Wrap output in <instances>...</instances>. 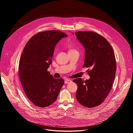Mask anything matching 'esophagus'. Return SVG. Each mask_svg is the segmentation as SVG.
Segmentation results:
<instances>
[{"label":"esophagus","mask_w":133,"mask_h":133,"mask_svg":"<svg viewBox=\"0 0 133 133\" xmlns=\"http://www.w3.org/2000/svg\"><path fill=\"white\" fill-rule=\"evenodd\" d=\"M71 82V81L70 79H66L65 81V84H69Z\"/></svg>","instance_id":"34e87169"}]
</instances>
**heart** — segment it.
<instances>
[{
  "label": "heart",
  "mask_w": 133,
  "mask_h": 133,
  "mask_svg": "<svg viewBox=\"0 0 133 133\" xmlns=\"http://www.w3.org/2000/svg\"><path fill=\"white\" fill-rule=\"evenodd\" d=\"M70 50V51H72V50H72V49H71V50ZM70 50H69V51H70Z\"/></svg>",
  "instance_id": "obj_1"
}]
</instances>
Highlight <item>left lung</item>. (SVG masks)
<instances>
[{
  "instance_id": "left-lung-1",
  "label": "left lung",
  "mask_w": 133,
  "mask_h": 133,
  "mask_svg": "<svg viewBox=\"0 0 133 133\" xmlns=\"http://www.w3.org/2000/svg\"><path fill=\"white\" fill-rule=\"evenodd\" d=\"M75 34L85 48L83 67L89 68L87 71L90 76L85 81L81 78L73 81L77 85L76 97L85 107H96L104 101L114 81L116 70L115 55L108 42L97 33L77 31Z\"/></svg>"
}]
</instances>
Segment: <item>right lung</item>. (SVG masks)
I'll list each match as a JSON object with an SVG mask.
<instances>
[{"mask_svg": "<svg viewBox=\"0 0 133 133\" xmlns=\"http://www.w3.org/2000/svg\"><path fill=\"white\" fill-rule=\"evenodd\" d=\"M67 35L58 30L37 33L27 43L19 64V76L29 100L39 107H47L57 98L64 84L53 77L47 69L56 44Z\"/></svg>", "mask_w": 133, "mask_h": 133, "instance_id": "right-lung-1", "label": "right lung"}]
</instances>
